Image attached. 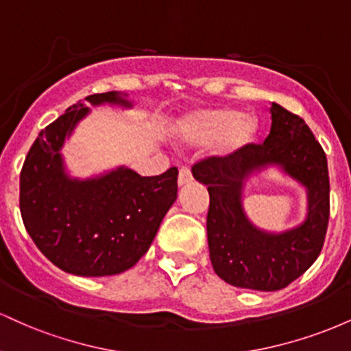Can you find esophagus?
Masks as SVG:
<instances>
[{"mask_svg": "<svg viewBox=\"0 0 351 351\" xmlns=\"http://www.w3.org/2000/svg\"><path fill=\"white\" fill-rule=\"evenodd\" d=\"M193 181V175L191 171H189L188 167H181L180 171H178V184L180 186H184V184L191 183Z\"/></svg>", "mask_w": 351, "mask_h": 351, "instance_id": "1", "label": "esophagus"}]
</instances>
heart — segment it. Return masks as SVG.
I'll return each mask as SVG.
<instances>
[{
  "instance_id": "heart-1",
  "label": "heart",
  "mask_w": 351,
  "mask_h": 351,
  "mask_svg": "<svg viewBox=\"0 0 351 351\" xmlns=\"http://www.w3.org/2000/svg\"><path fill=\"white\" fill-rule=\"evenodd\" d=\"M257 120L229 107L208 108L191 115L181 125L183 135L196 142L223 138L228 148H239L252 142L257 134Z\"/></svg>"
}]
</instances>
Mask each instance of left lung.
<instances>
[{
  "instance_id": "obj_1",
  "label": "left lung",
  "mask_w": 351,
  "mask_h": 351,
  "mask_svg": "<svg viewBox=\"0 0 351 351\" xmlns=\"http://www.w3.org/2000/svg\"><path fill=\"white\" fill-rule=\"evenodd\" d=\"M271 132L263 143H247L224 156L193 165V176L209 193L208 245L217 276L234 287L274 292L287 287L317 261L330 217L327 156L307 123L279 104L271 107ZM279 164L308 188L304 225L282 235L252 227L242 211V181L254 169Z\"/></svg>"
}]
</instances>
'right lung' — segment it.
Here are the masks:
<instances>
[{
    "mask_svg": "<svg viewBox=\"0 0 351 351\" xmlns=\"http://www.w3.org/2000/svg\"><path fill=\"white\" fill-rule=\"evenodd\" d=\"M86 100L132 106L119 92ZM87 112L74 104L39 132L23 165L19 209L31 239L59 269L82 277L115 276L134 267L150 247L176 199L178 168L140 176L122 167L99 178L71 180L59 150Z\"/></svg>",
    "mask_w": 351,
    "mask_h": 351,
    "instance_id": "add662e5",
    "label": "right lung"
}]
</instances>
